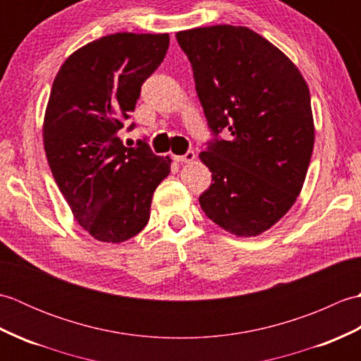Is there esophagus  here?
Instances as JSON below:
<instances>
[{
  "mask_svg": "<svg viewBox=\"0 0 361 361\" xmlns=\"http://www.w3.org/2000/svg\"><path fill=\"white\" fill-rule=\"evenodd\" d=\"M173 159L176 163H190V161L195 159V153L192 150H188L185 155H175Z\"/></svg>",
  "mask_w": 361,
  "mask_h": 361,
  "instance_id": "1",
  "label": "esophagus"
}]
</instances>
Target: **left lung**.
I'll use <instances>...</instances> for the list:
<instances>
[{"label":"left lung","instance_id":"obj_1","mask_svg":"<svg viewBox=\"0 0 361 361\" xmlns=\"http://www.w3.org/2000/svg\"><path fill=\"white\" fill-rule=\"evenodd\" d=\"M176 40L214 136L200 153L214 181L198 198L202 209L228 233L257 235L286 216L304 185L315 141L307 83L248 27H197Z\"/></svg>","mask_w":361,"mask_h":361}]
</instances>
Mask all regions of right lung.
<instances>
[{
    "label": "right lung",
    "mask_w": 361,
    "mask_h": 361,
    "mask_svg": "<svg viewBox=\"0 0 361 361\" xmlns=\"http://www.w3.org/2000/svg\"><path fill=\"white\" fill-rule=\"evenodd\" d=\"M167 48V34H111L71 54L54 79L43 124L46 158L74 219L101 242L142 231L153 192L171 172V158L155 155L145 137L136 147L119 137Z\"/></svg>",
    "instance_id": "obj_1"
}]
</instances>
